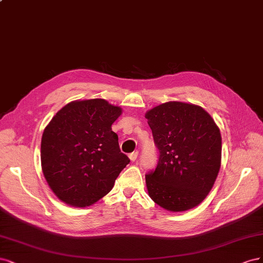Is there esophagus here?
Wrapping results in <instances>:
<instances>
[{
  "label": "esophagus",
  "instance_id": "obj_1",
  "mask_svg": "<svg viewBox=\"0 0 263 263\" xmlns=\"http://www.w3.org/2000/svg\"><path fill=\"white\" fill-rule=\"evenodd\" d=\"M138 155H139L138 152H133V153L129 154V158H130L131 162H135V160H137V158H138Z\"/></svg>",
  "mask_w": 263,
  "mask_h": 263
}]
</instances>
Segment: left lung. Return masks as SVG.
Here are the masks:
<instances>
[{"label": "left lung", "instance_id": "8db88e82", "mask_svg": "<svg viewBox=\"0 0 263 263\" xmlns=\"http://www.w3.org/2000/svg\"><path fill=\"white\" fill-rule=\"evenodd\" d=\"M159 149L157 167L145 176L148 196L171 212L196 208L212 190L221 168L222 137L198 105L168 101L147 110Z\"/></svg>", "mask_w": 263, "mask_h": 263}]
</instances>
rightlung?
I'll return each mask as SVG.
<instances>
[{"label": "right lung", "instance_id": "right-lung-1", "mask_svg": "<svg viewBox=\"0 0 263 263\" xmlns=\"http://www.w3.org/2000/svg\"><path fill=\"white\" fill-rule=\"evenodd\" d=\"M121 107L95 98L71 101L45 128L41 168L59 200L75 208L92 205L114 188L130 163L121 153L112 123Z\"/></svg>", "mask_w": 263, "mask_h": 263}]
</instances>
